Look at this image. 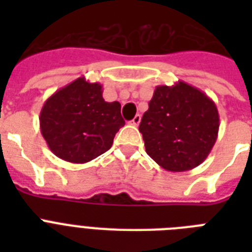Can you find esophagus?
I'll return each instance as SVG.
<instances>
[{
	"mask_svg": "<svg viewBox=\"0 0 252 252\" xmlns=\"http://www.w3.org/2000/svg\"><path fill=\"white\" fill-rule=\"evenodd\" d=\"M140 122H141V115H136L133 119H132V122H130V124H133V126H137L138 124H140Z\"/></svg>",
	"mask_w": 252,
	"mask_h": 252,
	"instance_id": "34e87169",
	"label": "esophagus"
}]
</instances>
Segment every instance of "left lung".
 Returning a JSON list of instances; mask_svg holds the SVG:
<instances>
[{"label":"left lung","instance_id":"left-lung-1","mask_svg":"<svg viewBox=\"0 0 252 252\" xmlns=\"http://www.w3.org/2000/svg\"><path fill=\"white\" fill-rule=\"evenodd\" d=\"M215 102L183 81L157 86L140 123L146 153L167 171H188L203 163L219 136Z\"/></svg>","mask_w":252,"mask_h":252}]
</instances>
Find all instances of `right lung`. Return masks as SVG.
<instances>
[{
    "label": "right lung",
    "instance_id": "1",
    "mask_svg": "<svg viewBox=\"0 0 252 252\" xmlns=\"http://www.w3.org/2000/svg\"><path fill=\"white\" fill-rule=\"evenodd\" d=\"M102 85L80 77L57 90L40 111V132L55 156L86 163L106 153L126 122L120 103L106 102Z\"/></svg>",
    "mask_w": 252,
    "mask_h": 252
}]
</instances>
